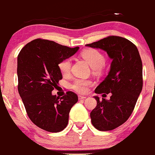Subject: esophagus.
Returning a JSON list of instances; mask_svg holds the SVG:
<instances>
[{
  "label": "esophagus",
  "instance_id": "esophagus-1",
  "mask_svg": "<svg viewBox=\"0 0 155 155\" xmlns=\"http://www.w3.org/2000/svg\"><path fill=\"white\" fill-rule=\"evenodd\" d=\"M78 98L79 100H84L85 98H86V97L83 96V95H78Z\"/></svg>",
  "mask_w": 155,
  "mask_h": 155
}]
</instances>
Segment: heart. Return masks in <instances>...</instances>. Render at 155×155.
<instances>
[{
  "instance_id": "obj_1",
  "label": "heart",
  "mask_w": 155,
  "mask_h": 155,
  "mask_svg": "<svg viewBox=\"0 0 155 155\" xmlns=\"http://www.w3.org/2000/svg\"><path fill=\"white\" fill-rule=\"evenodd\" d=\"M81 57L91 65L95 72H98L102 69L105 63L104 55L96 49H87L81 52ZM58 68L62 74L67 75L71 70V60L67 58L61 60L58 64ZM92 85V81L85 79H76L72 84V89L78 93H85L88 90V87Z\"/></svg>"
}]
</instances>
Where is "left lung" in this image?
<instances>
[{"instance_id": "left-lung-1", "label": "left lung", "mask_w": 155, "mask_h": 155, "mask_svg": "<svg viewBox=\"0 0 155 155\" xmlns=\"http://www.w3.org/2000/svg\"><path fill=\"white\" fill-rule=\"evenodd\" d=\"M86 46L106 51L112 59L108 74L95 90L98 94L111 93L110 100L95 96L97 106L91 118L98 130H113L125 123L134 109L142 90V60L136 45L118 36H109Z\"/></svg>"}]
</instances>
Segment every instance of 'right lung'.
Returning <instances> with one entry per match:
<instances>
[{
	"label": "right lung",
	"mask_w": 155,
	"mask_h": 155,
	"mask_svg": "<svg viewBox=\"0 0 155 155\" xmlns=\"http://www.w3.org/2000/svg\"><path fill=\"white\" fill-rule=\"evenodd\" d=\"M78 49L37 39L25 45L18 55L19 95L31 121L49 132H59L67 127L69 113L78 101L72 91L61 98L51 94L62 79L59 62L75 54Z\"/></svg>",
	"instance_id": "add662e5"
}]
</instances>
